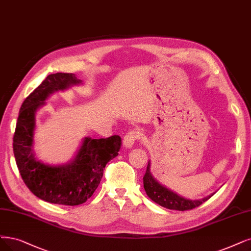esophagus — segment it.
<instances>
[{
	"instance_id": "esophagus-1",
	"label": "esophagus",
	"mask_w": 251,
	"mask_h": 251,
	"mask_svg": "<svg viewBox=\"0 0 251 251\" xmlns=\"http://www.w3.org/2000/svg\"><path fill=\"white\" fill-rule=\"evenodd\" d=\"M141 137V134L136 130H130L126 133L123 140V144L126 148H131L132 145Z\"/></svg>"
}]
</instances>
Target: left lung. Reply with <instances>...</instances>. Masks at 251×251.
I'll list each match as a JSON object with an SVG mask.
<instances>
[{"instance_id":"8db88e82","label":"left lung","mask_w":251,"mask_h":251,"mask_svg":"<svg viewBox=\"0 0 251 251\" xmlns=\"http://www.w3.org/2000/svg\"><path fill=\"white\" fill-rule=\"evenodd\" d=\"M144 188L147 196L153 201L166 209L177 211H187L198 208L210 198H206L201 201H189L178 196V194L162 186L152 177L150 173V163H148L147 171L144 175Z\"/></svg>"}]
</instances>
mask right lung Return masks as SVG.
I'll return each instance as SVG.
<instances>
[{"label":"right lung","mask_w":251,"mask_h":251,"mask_svg":"<svg viewBox=\"0 0 251 251\" xmlns=\"http://www.w3.org/2000/svg\"><path fill=\"white\" fill-rule=\"evenodd\" d=\"M79 82L72 73L50 74L25 99L13 135L15 161L26 187L37 198L65 206L80 205L93 196L106 163L118 156L122 145L119 135L99 140L86 137L70 164L50 166L36 160L32 152L36 110L52 92Z\"/></svg>","instance_id":"1"}]
</instances>
